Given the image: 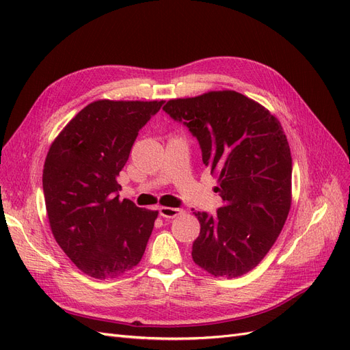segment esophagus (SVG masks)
Listing matches in <instances>:
<instances>
[{
  "instance_id": "1",
  "label": "esophagus",
  "mask_w": 350,
  "mask_h": 350,
  "mask_svg": "<svg viewBox=\"0 0 350 350\" xmlns=\"http://www.w3.org/2000/svg\"><path fill=\"white\" fill-rule=\"evenodd\" d=\"M159 211H161V215L163 217H167V219H174V217H176L179 215H184V210L175 208V207H166V206L159 208Z\"/></svg>"
}]
</instances>
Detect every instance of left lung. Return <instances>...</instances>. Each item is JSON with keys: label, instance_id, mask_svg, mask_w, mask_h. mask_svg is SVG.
<instances>
[{"label": "left lung", "instance_id": "8db88e82", "mask_svg": "<svg viewBox=\"0 0 350 350\" xmlns=\"http://www.w3.org/2000/svg\"><path fill=\"white\" fill-rule=\"evenodd\" d=\"M163 109L197 137L224 200L217 216L194 213L200 235L193 260L215 278H239L266 257L289 215L292 156L283 126L235 90L171 99Z\"/></svg>", "mask_w": 350, "mask_h": 350}]
</instances>
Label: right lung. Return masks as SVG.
<instances>
[{
  "label": "right lung",
  "mask_w": 350,
  "mask_h": 350,
  "mask_svg": "<svg viewBox=\"0 0 350 350\" xmlns=\"http://www.w3.org/2000/svg\"><path fill=\"white\" fill-rule=\"evenodd\" d=\"M162 105L94 100L49 147L42 185L52 235L90 278H118L142 261L159 211L120 200L116 178L140 129Z\"/></svg>",
  "instance_id": "1"
}]
</instances>
